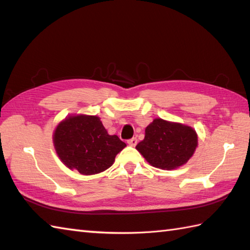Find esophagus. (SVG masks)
Returning <instances> with one entry per match:
<instances>
[{
    "mask_svg": "<svg viewBox=\"0 0 250 250\" xmlns=\"http://www.w3.org/2000/svg\"><path fill=\"white\" fill-rule=\"evenodd\" d=\"M127 144H128L129 146H135L137 145V138H136V137H134V138L128 139V140H127Z\"/></svg>",
    "mask_w": 250,
    "mask_h": 250,
    "instance_id": "obj_1",
    "label": "esophagus"
}]
</instances>
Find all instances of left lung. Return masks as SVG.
Masks as SVG:
<instances>
[{
  "mask_svg": "<svg viewBox=\"0 0 250 250\" xmlns=\"http://www.w3.org/2000/svg\"><path fill=\"white\" fill-rule=\"evenodd\" d=\"M196 146L197 135L191 127L155 119L136 149L152 166L175 169L190 160Z\"/></svg>",
  "mask_w": 250,
  "mask_h": 250,
  "instance_id": "8db88e82",
  "label": "left lung"
}]
</instances>
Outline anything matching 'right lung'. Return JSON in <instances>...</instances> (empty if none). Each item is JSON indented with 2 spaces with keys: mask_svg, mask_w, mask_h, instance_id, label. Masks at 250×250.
<instances>
[{
  "mask_svg": "<svg viewBox=\"0 0 250 250\" xmlns=\"http://www.w3.org/2000/svg\"><path fill=\"white\" fill-rule=\"evenodd\" d=\"M54 145L65 166L83 175H95L113 164L126 146L118 136H110L98 116H69L57 126Z\"/></svg>",
  "mask_w": 250,
  "mask_h": 250,
  "instance_id": "add662e5",
  "label": "right lung"
}]
</instances>
